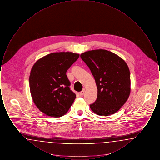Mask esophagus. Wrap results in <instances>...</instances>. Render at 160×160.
<instances>
[{"instance_id":"obj_1","label":"esophagus","mask_w":160,"mask_h":160,"mask_svg":"<svg viewBox=\"0 0 160 160\" xmlns=\"http://www.w3.org/2000/svg\"><path fill=\"white\" fill-rule=\"evenodd\" d=\"M84 92H85V89H83V90L80 92V95L81 96H83L84 95Z\"/></svg>"}]
</instances>
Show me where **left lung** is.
<instances>
[{
  "label": "left lung",
  "instance_id": "8db88e82",
  "mask_svg": "<svg viewBox=\"0 0 160 160\" xmlns=\"http://www.w3.org/2000/svg\"><path fill=\"white\" fill-rule=\"evenodd\" d=\"M95 78L97 99L90 105L101 116L116 113L126 102L131 92L129 68L122 58L103 49L89 50L80 55Z\"/></svg>",
  "mask_w": 160,
  "mask_h": 160
}]
</instances>
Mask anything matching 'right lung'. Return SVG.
Wrapping results in <instances>:
<instances>
[{"instance_id": "1", "label": "right lung", "mask_w": 160, "mask_h": 160, "mask_svg": "<svg viewBox=\"0 0 160 160\" xmlns=\"http://www.w3.org/2000/svg\"><path fill=\"white\" fill-rule=\"evenodd\" d=\"M79 56L69 52L52 53L33 65L29 76L31 97L43 113L59 118L68 112L76 95L69 89L66 72Z\"/></svg>"}]
</instances>
